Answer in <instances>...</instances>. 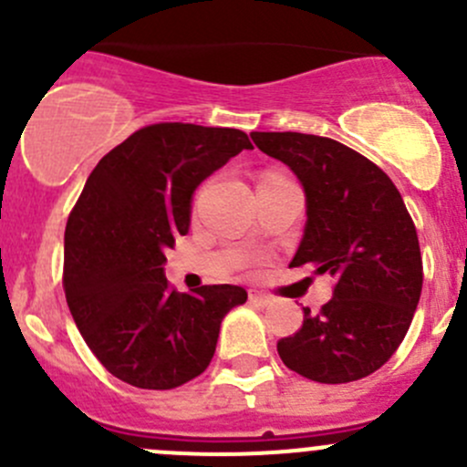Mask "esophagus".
Returning <instances> with one entry per match:
<instances>
[{
	"label": "esophagus",
	"mask_w": 467,
	"mask_h": 467,
	"mask_svg": "<svg viewBox=\"0 0 467 467\" xmlns=\"http://www.w3.org/2000/svg\"><path fill=\"white\" fill-rule=\"evenodd\" d=\"M251 300H253V303H255V305H262V307H264V305H271V303H273L271 296L262 294V291H251Z\"/></svg>",
	"instance_id": "obj_1"
}]
</instances>
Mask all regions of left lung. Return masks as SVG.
Here are the masks:
<instances>
[{
	"label": "left lung",
	"mask_w": 467,
	"mask_h": 467,
	"mask_svg": "<svg viewBox=\"0 0 467 467\" xmlns=\"http://www.w3.org/2000/svg\"><path fill=\"white\" fill-rule=\"evenodd\" d=\"M303 182L307 223L289 266L312 264L337 280L321 312L277 341L286 368L321 384H346L393 357L416 314L422 255L416 225L389 176L329 138L251 133Z\"/></svg>",
	"instance_id": "1"
}]
</instances>
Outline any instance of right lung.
Returning <instances> with one entry per match:
<instances>
[{"instance_id":"obj_1","label":"right lung","mask_w":467,"mask_h":467,"mask_svg":"<svg viewBox=\"0 0 467 467\" xmlns=\"http://www.w3.org/2000/svg\"><path fill=\"white\" fill-rule=\"evenodd\" d=\"M244 149H253L244 130L162 121L89 173L65 228L63 289L88 348L117 379L167 390L199 378L223 317L246 303L242 286L181 294L164 277V251L190 230L194 190Z\"/></svg>"}]
</instances>
